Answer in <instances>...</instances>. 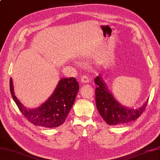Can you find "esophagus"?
Returning <instances> with one entry per match:
<instances>
[{
  "instance_id": "esophagus-1",
  "label": "esophagus",
  "mask_w": 160,
  "mask_h": 160,
  "mask_svg": "<svg viewBox=\"0 0 160 160\" xmlns=\"http://www.w3.org/2000/svg\"><path fill=\"white\" fill-rule=\"evenodd\" d=\"M81 82L83 84H86V83L89 82V78L86 76H82V77H81Z\"/></svg>"
}]
</instances>
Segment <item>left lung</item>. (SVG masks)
Wrapping results in <instances>:
<instances>
[{"label":"left lung","instance_id":"obj_1","mask_svg":"<svg viewBox=\"0 0 160 160\" xmlns=\"http://www.w3.org/2000/svg\"><path fill=\"white\" fill-rule=\"evenodd\" d=\"M96 88V102L99 113L108 125H122L136 120L145 110L148 99L138 108H128L122 105L108 89L100 74L94 79Z\"/></svg>","mask_w":160,"mask_h":160}]
</instances>
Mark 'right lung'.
Listing matches in <instances>:
<instances>
[{"instance_id": "add662e5", "label": "right lung", "mask_w": 160, "mask_h": 160, "mask_svg": "<svg viewBox=\"0 0 160 160\" xmlns=\"http://www.w3.org/2000/svg\"><path fill=\"white\" fill-rule=\"evenodd\" d=\"M9 84L13 100L24 116L31 123L45 128H55L64 123L79 90L76 78H62L52 96L41 106L29 108L24 107L15 96L12 78Z\"/></svg>"}]
</instances>
